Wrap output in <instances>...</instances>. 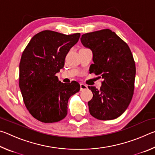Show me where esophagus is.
<instances>
[{"instance_id":"1","label":"esophagus","mask_w":155,"mask_h":155,"mask_svg":"<svg viewBox=\"0 0 155 155\" xmlns=\"http://www.w3.org/2000/svg\"><path fill=\"white\" fill-rule=\"evenodd\" d=\"M87 85H85L84 83H80V90H81V91L87 90Z\"/></svg>"}]
</instances>
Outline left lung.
Masks as SVG:
<instances>
[{"label": "left lung", "instance_id": "8db88e82", "mask_svg": "<svg viewBox=\"0 0 155 155\" xmlns=\"http://www.w3.org/2000/svg\"><path fill=\"white\" fill-rule=\"evenodd\" d=\"M81 41L93 52L90 72L103 80L100 90L88 86L93 93L88 102L90 114L101 120L117 118L128 108L134 91L136 68L130 48L108 28L83 34Z\"/></svg>", "mask_w": 155, "mask_h": 155}]
</instances>
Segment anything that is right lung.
<instances>
[{
  "label": "right lung",
  "mask_w": 155,
  "mask_h": 155,
  "mask_svg": "<svg viewBox=\"0 0 155 155\" xmlns=\"http://www.w3.org/2000/svg\"><path fill=\"white\" fill-rule=\"evenodd\" d=\"M81 34L43 31L31 38L19 66V87L26 107L39 121L57 122L68 114L70 97L80 90L77 81L63 83L56 76Z\"/></svg>",
  "instance_id": "1"
}]
</instances>
